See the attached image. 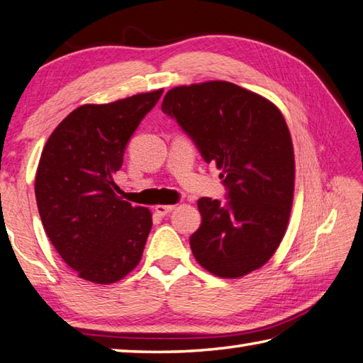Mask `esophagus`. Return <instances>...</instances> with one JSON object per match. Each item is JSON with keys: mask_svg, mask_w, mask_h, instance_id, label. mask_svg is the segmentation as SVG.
Returning <instances> with one entry per match:
<instances>
[{"mask_svg": "<svg viewBox=\"0 0 363 363\" xmlns=\"http://www.w3.org/2000/svg\"><path fill=\"white\" fill-rule=\"evenodd\" d=\"M172 210H175V205H156V207H155V211H156V213H158L160 216H166V215H169Z\"/></svg>", "mask_w": 363, "mask_h": 363, "instance_id": "obj_1", "label": "esophagus"}]
</instances>
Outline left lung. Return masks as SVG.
Returning <instances> with one entry per match:
<instances>
[{
    "instance_id": "obj_1",
    "label": "left lung",
    "mask_w": 363,
    "mask_h": 363,
    "mask_svg": "<svg viewBox=\"0 0 363 363\" xmlns=\"http://www.w3.org/2000/svg\"><path fill=\"white\" fill-rule=\"evenodd\" d=\"M162 112L216 162L225 202L197 201L202 221L189 237L205 270L238 278L262 267L281 243L294 196V148L288 125L270 101L230 82L167 91Z\"/></svg>"
}]
</instances>
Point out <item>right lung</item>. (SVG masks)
Here are the masks:
<instances>
[{"mask_svg": "<svg viewBox=\"0 0 363 363\" xmlns=\"http://www.w3.org/2000/svg\"><path fill=\"white\" fill-rule=\"evenodd\" d=\"M161 94L80 106L60 123L40 155L34 183L40 221L63 261L88 281H118L142 257L152 213L121 201L113 175Z\"/></svg>", "mask_w": 363, "mask_h": 363, "instance_id": "right-lung-1", "label": "right lung"}]
</instances>
